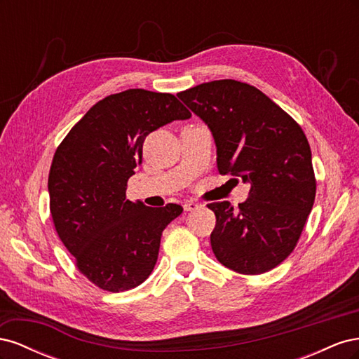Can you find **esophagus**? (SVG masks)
<instances>
[{"label": "esophagus", "instance_id": "1", "mask_svg": "<svg viewBox=\"0 0 359 359\" xmlns=\"http://www.w3.org/2000/svg\"><path fill=\"white\" fill-rule=\"evenodd\" d=\"M182 208H184V211H193V210H198V208H199V203H196V202H184Z\"/></svg>", "mask_w": 359, "mask_h": 359}]
</instances>
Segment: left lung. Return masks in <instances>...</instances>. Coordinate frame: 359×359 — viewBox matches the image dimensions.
I'll return each mask as SVG.
<instances>
[{
	"instance_id": "left-lung-1",
	"label": "left lung",
	"mask_w": 359,
	"mask_h": 359,
	"mask_svg": "<svg viewBox=\"0 0 359 359\" xmlns=\"http://www.w3.org/2000/svg\"><path fill=\"white\" fill-rule=\"evenodd\" d=\"M178 99L211 130L219 172L250 184L238 208L227 201L208 205L217 260L240 274L276 268L295 248L316 196L302 128L262 91L233 79L201 83Z\"/></svg>"
}]
</instances>
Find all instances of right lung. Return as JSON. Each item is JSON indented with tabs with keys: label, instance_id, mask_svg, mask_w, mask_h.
Returning <instances> with one entry per match:
<instances>
[{
	"label": "right lung",
	"instance_id": "1",
	"mask_svg": "<svg viewBox=\"0 0 359 359\" xmlns=\"http://www.w3.org/2000/svg\"><path fill=\"white\" fill-rule=\"evenodd\" d=\"M190 116L175 95L127 90L95 103L55 151L48 180L53 224L100 289H133L153 273L161 232L182 206L128 201L127 181L142 163L145 137Z\"/></svg>",
	"mask_w": 359,
	"mask_h": 359
}]
</instances>
